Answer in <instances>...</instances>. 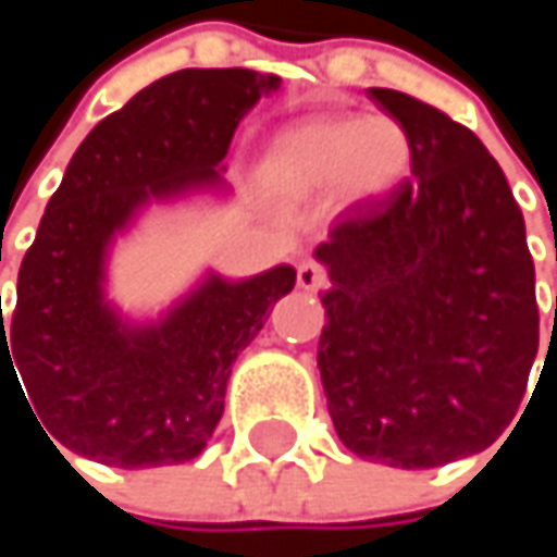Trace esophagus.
<instances>
[{
    "label": "esophagus",
    "mask_w": 557,
    "mask_h": 557,
    "mask_svg": "<svg viewBox=\"0 0 557 557\" xmlns=\"http://www.w3.org/2000/svg\"><path fill=\"white\" fill-rule=\"evenodd\" d=\"M325 268L319 264V261H312V258H306V261H299V268H296V283L302 286V289H309V293H315V289H322L325 286Z\"/></svg>",
    "instance_id": "1"
}]
</instances>
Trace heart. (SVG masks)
I'll use <instances>...</instances> for the list:
<instances>
[{"instance_id": "obj_1", "label": "heart", "mask_w": 557, "mask_h": 557, "mask_svg": "<svg viewBox=\"0 0 557 557\" xmlns=\"http://www.w3.org/2000/svg\"><path fill=\"white\" fill-rule=\"evenodd\" d=\"M268 168L293 193L342 183L351 196H381L409 168L406 132L389 119H309L271 145Z\"/></svg>"}]
</instances>
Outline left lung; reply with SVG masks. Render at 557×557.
Listing matches in <instances>:
<instances>
[{"label":"left lung","instance_id":"left-lung-1","mask_svg":"<svg viewBox=\"0 0 557 557\" xmlns=\"http://www.w3.org/2000/svg\"><path fill=\"white\" fill-rule=\"evenodd\" d=\"M371 99L406 132L412 176L315 251L332 280L319 374L355 455L438 468L491 448L519 412L539 351L535 268L481 138L416 96Z\"/></svg>","mask_w":557,"mask_h":557}]
</instances>
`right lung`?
<instances>
[{"mask_svg": "<svg viewBox=\"0 0 557 557\" xmlns=\"http://www.w3.org/2000/svg\"><path fill=\"white\" fill-rule=\"evenodd\" d=\"M277 86L280 76L245 66L176 70L76 148L25 251L9 325L0 309V389L18 367L54 448L112 468L180 465L206 448L238 351L296 271L212 277L164 325L125 332L102 306V251L148 196L219 176L238 122Z\"/></svg>", "mask_w": 557, "mask_h": 557, "instance_id": "1", "label": "right lung"}]
</instances>
